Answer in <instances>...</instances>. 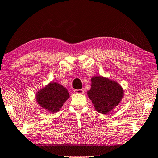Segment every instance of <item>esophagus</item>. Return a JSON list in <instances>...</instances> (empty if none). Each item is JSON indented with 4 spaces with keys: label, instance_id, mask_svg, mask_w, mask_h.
Returning <instances> with one entry per match:
<instances>
[{
    "label": "esophagus",
    "instance_id": "obj_1",
    "mask_svg": "<svg viewBox=\"0 0 158 158\" xmlns=\"http://www.w3.org/2000/svg\"><path fill=\"white\" fill-rule=\"evenodd\" d=\"M74 93H76V94H83L84 93V90L82 89H75L74 90Z\"/></svg>",
    "mask_w": 158,
    "mask_h": 158
}]
</instances>
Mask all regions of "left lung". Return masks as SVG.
<instances>
[{"label":"left lung","instance_id":"8db88e82","mask_svg":"<svg viewBox=\"0 0 158 158\" xmlns=\"http://www.w3.org/2000/svg\"><path fill=\"white\" fill-rule=\"evenodd\" d=\"M87 94L98 112L108 114L121 102L123 92L115 81L102 77H94Z\"/></svg>","mask_w":158,"mask_h":158}]
</instances>
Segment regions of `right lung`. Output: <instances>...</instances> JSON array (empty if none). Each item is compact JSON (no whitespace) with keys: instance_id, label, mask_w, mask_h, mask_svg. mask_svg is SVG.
<instances>
[{"instance_id":"obj_1","label":"right lung","mask_w":158,"mask_h":158,"mask_svg":"<svg viewBox=\"0 0 158 158\" xmlns=\"http://www.w3.org/2000/svg\"><path fill=\"white\" fill-rule=\"evenodd\" d=\"M69 98L66 88L56 82L48 85L37 94V101L42 108L50 113H56Z\"/></svg>"}]
</instances>
